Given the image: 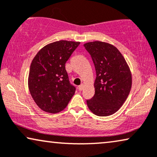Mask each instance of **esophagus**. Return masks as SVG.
Returning <instances> with one entry per match:
<instances>
[{
    "instance_id": "34e87169",
    "label": "esophagus",
    "mask_w": 157,
    "mask_h": 157,
    "mask_svg": "<svg viewBox=\"0 0 157 157\" xmlns=\"http://www.w3.org/2000/svg\"><path fill=\"white\" fill-rule=\"evenodd\" d=\"M84 87H85V85H83V84H81L80 85V86H79L78 87V89H79V90H82L83 89H84Z\"/></svg>"
}]
</instances>
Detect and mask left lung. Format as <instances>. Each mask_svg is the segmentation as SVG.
I'll use <instances>...</instances> for the list:
<instances>
[{"instance_id": "1", "label": "left lung", "mask_w": 157, "mask_h": 157, "mask_svg": "<svg viewBox=\"0 0 157 157\" xmlns=\"http://www.w3.org/2000/svg\"><path fill=\"white\" fill-rule=\"evenodd\" d=\"M84 47L96 71L95 95L87 100V105L96 116H110L118 111L130 93V68L119 50L110 44L95 41L85 44Z\"/></svg>"}]
</instances>
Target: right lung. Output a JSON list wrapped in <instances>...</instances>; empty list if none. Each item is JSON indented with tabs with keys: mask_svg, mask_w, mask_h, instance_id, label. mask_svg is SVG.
<instances>
[{
	"mask_svg": "<svg viewBox=\"0 0 157 157\" xmlns=\"http://www.w3.org/2000/svg\"><path fill=\"white\" fill-rule=\"evenodd\" d=\"M80 42L61 40L46 45L31 62L28 85L39 108L57 113L68 105L75 87L70 84L65 64Z\"/></svg>",
	"mask_w": 157,
	"mask_h": 157,
	"instance_id": "add662e5",
	"label": "right lung"
}]
</instances>
